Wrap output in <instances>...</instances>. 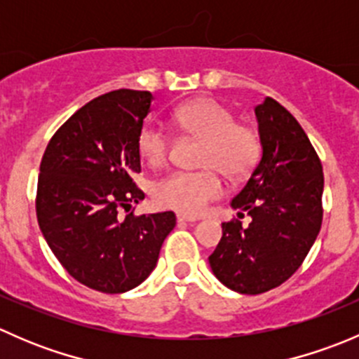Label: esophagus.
<instances>
[{
	"label": "esophagus",
	"instance_id": "1",
	"mask_svg": "<svg viewBox=\"0 0 359 359\" xmlns=\"http://www.w3.org/2000/svg\"><path fill=\"white\" fill-rule=\"evenodd\" d=\"M177 220H179V222H196V220L200 219L193 215H186V213H177Z\"/></svg>",
	"mask_w": 359,
	"mask_h": 359
}]
</instances>
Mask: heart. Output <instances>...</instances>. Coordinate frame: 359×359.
Instances as JSON below:
<instances>
[{"label":"heart","instance_id":"1","mask_svg":"<svg viewBox=\"0 0 359 359\" xmlns=\"http://www.w3.org/2000/svg\"><path fill=\"white\" fill-rule=\"evenodd\" d=\"M173 123L189 139L201 140V172H175L154 187L161 206L186 215L205 212L212 201L224 194L219 172L231 179L247 175L260 156V139L252 126L234 121V114L213 99H198L173 112ZM137 149L151 166L168 161L172 139L161 126L146 123L137 133Z\"/></svg>","mask_w":359,"mask_h":359}]
</instances>
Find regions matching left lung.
<instances>
[{
	"instance_id": "left-lung-1",
	"label": "left lung",
	"mask_w": 359,
	"mask_h": 359,
	"mask_svg": "<svg viewBox=\"0 0 359 359\" xmlns=\"http://www.w3.org/2000/svg\"><path fill=\"white\" fill-rule=\"evenodd\" d=\"M255 116L262 158L231 201L252 222H224L208 257L220 283L247 295L285 283L302 266L323 220V166L302 126L271 97Z\"/></svg>"
}]
</instances>
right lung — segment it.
<instances>
[{"mask_svg":"<svg viewBox=\"0 0 359 359\" xmlns=\"http://www.w3.org/2000/svg\"><path fill=\"white\" fill-rule=\"evenodd\" d=\"M153 95L114 90L78 109L53 133L39 165L36 217L64 269L85 287L123 293L156 267L175 213L128 212L144 193L137 133Z\"/></svg>","mask_w":359,"mask_h":359,"instance_id":"right-lung-1","label":"right lung"}]
</instances>
